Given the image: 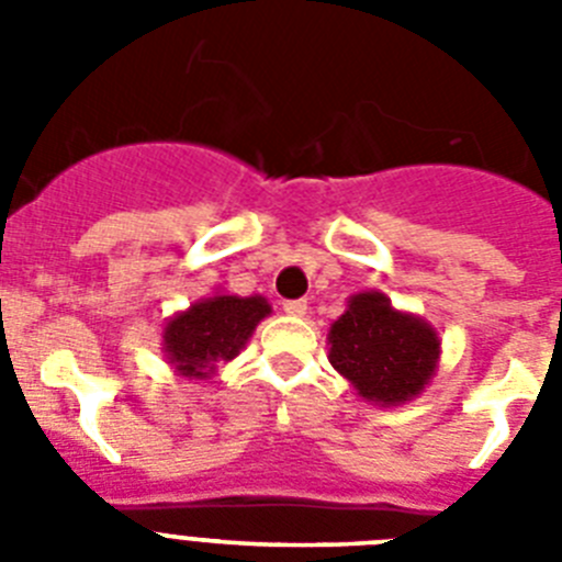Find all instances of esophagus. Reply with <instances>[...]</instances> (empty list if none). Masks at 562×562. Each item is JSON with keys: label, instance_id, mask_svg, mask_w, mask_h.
<instances>
[{"label": "esophagus", "instance_id": "34e87169", "mask_svg": "<svg viewBox=\"0 0 562 562\" xmlns=\"http://www.w3.org/2000/svg\"><path fill=\"white\" fill-rule=\"evenodd\" d=\"M284 312L292 317L306 315V301H301V297H295V301H284Z\"/></svg>", "mask_w": 562, "mask_h": 562}]
</instances>
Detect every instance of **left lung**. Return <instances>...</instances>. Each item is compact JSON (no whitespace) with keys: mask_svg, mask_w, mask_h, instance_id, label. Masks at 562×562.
<instances>
[{"mask_svg":"<svg viewBox=\"0 0 562 562\" xmlns=\"http://www.w3.org/2000/svg\"><path fill=\"white\" fill-rule=\"evenodd\" d=\"M441 340L430 324L391 306L382 292H357L329 329V362L366 402L414 400L436 374Z\"/></svg>","mask_w":562,"mask_h":562,"instance_id":"1","label":"left lung"}]
</instances>
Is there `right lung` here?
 Wrapping results in <instances>:
<instances>
[{"label":"right lung","instance_id":"1","mask_svg":"<svg viewBox=\"0 0 562 562\" xmlns=\"http://www.w3.org/2000/svg\"><path fill=\"white\" fill-rule=\"evenodd\" d=\"M267 297L213 295L173 315L162 329V351L177 374L205 380L216 362L233 360L245 349L256 326L270 315Z\"/></svg>","mask_w":562,"mask_h":562}]
</instances>
